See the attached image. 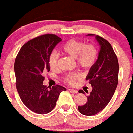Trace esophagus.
Instances as JSON below:
<instances>
[{
	"label": "esophagus",
	"mask_w": 133,
	"mask_h": 133,
	"mask_svg": "<svg viewBox=\"0 0 133 133\" xmlns=\"http://www.w3.org/2000/svg\"><path fill=\"white\" fill-rule=\"evenodd\" d=\"M68 90H69V91L71 93H73V94H77V93H78V91H77V90H74V89H69Z\"/></svg>",
	"instance_id": "1"
}]
</instances>
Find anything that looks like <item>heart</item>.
Returning a JSON list of instances; mask_svg holds the SVG:
<instances>
[{
  "mask_svg": "<svg viewBox=\"0 0 133 133\" xmlns=\"http://www.w3.org/2000/svg\"><path fill=\"white\" fill-rule=\"evenodd\" d=\"M61 52L72 58L76 59L79 66L85 70L90 69L94 66L98 59V50L94 44H86L84 42L72 39L67 41L61 47ZM48 65L50 68L55 70L58 66V56L52 52L48 57ZM81 77L79 72L67 74L65 76V82L73 85L76 80Z\"/></svg>",
  "mask_w": 133,
  "mask_h": 133,
  "instance_id": "b5f03b06",
  "label": "heart"
}]
</instances>
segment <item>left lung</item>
<instances>
[{
    "label": "left lung",
    "instance_id": "obj_1",
    "mask_svg": "<svg viewBox=\"0 0 133 133\" xmlns=\"http://www.w3.org/2000/svg\"><path fill=\"white\" fill-rule=\"evenodd\" d=\"M95 37L100 50L96 63L86 77L92 90L87 96V103L78 107L79 111L86 116L96 114L105 108L114 95L118 83L119 65L111 44L102 37L96 35ZM79 92L85 94L83 90H79Z\"/></svg>",
    "mask_w": 133,
    "mask_h": 133
}]
</instances>
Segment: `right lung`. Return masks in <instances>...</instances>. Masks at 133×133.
Returning a JSON list of instances; mask_svg holds the SVG:
<instances>
[{"instance_id": "1", "label": "right lung", "mask_w": 133, "mask_h": 133, "mask_svg": "<svg viewBox=\"0 0 133 133\" xmlns=\"http://www.w3.org/2000/svg\"><path fill=\"white\" fill-rule=\"evenodd\" d=\"M61 39L54 34L37 37L25 43L14 64L16 87L22 103L40 114L50 112L56 107L60 93L66 90L56 85L48 89L43 85V73L49 72L48 57Z\"/></svg>"}]
</instances>
